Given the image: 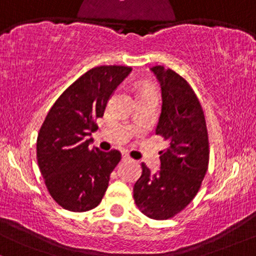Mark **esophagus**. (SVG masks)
<instances>
[{"label":"esophagus","instance_id":"obj_1","mask_svg":"<svg viewBox=\"0 0 256 256\" xmlns=\"http://www.w3.org/2000/svg\"><path fill=\"white\" fill-rule=\"evenodd\" d=\"M122 160L124 162H126V161H132V158H130V156L128 155V154L126 152H122Z\"/></svg>","mask_w":256,"mask_h":256}]
</instances>
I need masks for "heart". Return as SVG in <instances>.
<instances>
[{"label":"heart","instance_id":"b5f03b06","mask_svg":"<svg viewBox=\"0 0 256 256\" xmlns=\"http://www.w3.org/2000/svg\"><path fill=\"white\" fill-rule=\"evenodd\" d=\"M144 92H146V90H144Z\"/></svg>","mask_w":256,"mask_h":256}]
</instances>
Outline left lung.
<instances>
[{"instance_id":"left-lung-1","label":"left lung","mask_w":256,"mask_h":256,"mask_svg":"<svg viewBox=\"0 0 256 256\" xmlns=\"http://www.w3.org/2000/svg\"><path fill=\"white\" fill-rule=\"evenodd\" d=\"M150 70L162 92L156 134L169 146L160 152L158 173L152 174L142 163L134 199L146 216L162 220L182 211L198 193L208 167V137L202 104L188 82L164 66Z\"/></svg>"}]
</instances>
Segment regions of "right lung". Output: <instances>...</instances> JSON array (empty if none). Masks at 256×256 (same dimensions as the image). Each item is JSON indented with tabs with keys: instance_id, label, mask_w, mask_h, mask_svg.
<instances>
[{
	"instance_id": "obj_1",
	"label": "right lung",
	"mask_w": 256,
	"mask_h": 256,
	"mask_svg": "<svg viewBox=\"0 0 256 256\" xmlns=\"http://www.w3.org/2000/svg\"><path fill=\"white\" fill-rule=\"evenodd\" d=\"M132 72L130 66L90 69L64 90L48 110L36 140V160L48 193L72 212L96 208L122 154L92 148L95 120L102 118L110 98Z\"/></svg>"
}]
</instances>
